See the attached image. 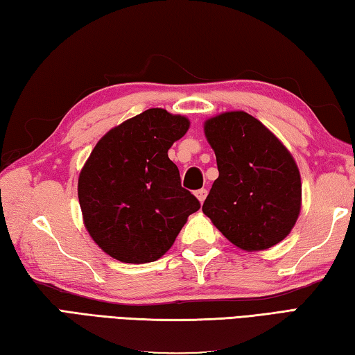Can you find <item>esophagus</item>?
Returning <instances> with one entry per match:
<instances>
[{
	"mask_svg": "<svg viewBox=\"0 0 355 355\" xmlns=\"http://www.w3.org/2000/svg\"><path fill=\"white\" fill-rule=\"evenodd\" d=\"M195 196L198 198L199 202H204L205 198H207V190L205 189H200V190H196L195 191Z\"/></svg>",
	"mask_w": 355,
	"mask_h": 355,
	"instance_id": "34e87169",
	"label": "esophagus"
}]
</instances>
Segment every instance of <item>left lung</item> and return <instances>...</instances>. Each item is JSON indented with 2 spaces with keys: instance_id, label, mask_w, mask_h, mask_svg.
Returning <instances> with one entry per match:
<instances>
[{
  "instance_id": "left-lung-1",
  "label": "left lung",
  "mask_w": 355,
  "mask_h": 355,
  "mask_svg": "<svg viewBox=\"0 0 355 355\" xmlns=\"http://www.w3.org/2000/svg\"><path fill=\"white\" fill-rule=\"evenodd\" d=\"M219 176L204 200V215L233 245L267 250L289 235L302 210V176L282 140L244 111L204 122Z\"/></svg>"
}]
</instances>
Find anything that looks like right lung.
<instances>
[{
    "instance_id": "add662e5",
    "label": "right lung",
    "mask_w": 355,
    "mask_h": 355,
    "mask_svg": "<svg viewBox=\"0 0 355 355\" xmlns=\"http://www.w3.org/2000/svg\"><path fill=\"white\" fill-rule=\"evenodd\" d=\"M189 128L185 116L150 108L111 128L91 151L78 176V202L89 236L111 258L159 259L199 210L168 157Z\"/></svg>"
}]
</instances>
